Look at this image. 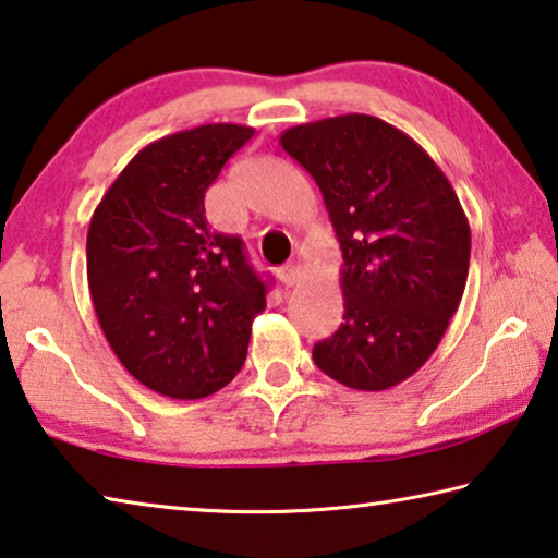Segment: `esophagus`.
Masks as SVG:
<instances>
[{
    "mask_svg": "<svg viewBox=\"0 0 558 558\" xmlns=\"http://www.w3.org/2000/svg\"><path fill=\"white\" fill-rule=\"evenodd\" d=\"M278 280H280L286 288L298 286V282L302 280L300 263H286V266H280V268H278Z\"/></svg>",
    "mask_w": 558,
    "mask_h": 558,
    "instance_id": "esophagus-1",
    "label": "esophagus"
}]
</instances>
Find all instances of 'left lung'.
Returning a JSON list of instances; mask_svg holds the SVG:
<instances>
[{"label": "left lung", "instance_id": "8db88e82", "mask_svg": "<svg viewBox=\"0 0 558 558\" xmlns=\"http://www.w3.org/2000/svg\"><path fill=\"white\" fill-rule=\"evenodd\" d=\"M280 145L317 182L344 260L342 325L315 364L349 389H391L436 352L465 290L456 189L405 132L362 112L290 128Z\"/></svg>", "mask_w": 558, "mask_h": 558}]
</instances>
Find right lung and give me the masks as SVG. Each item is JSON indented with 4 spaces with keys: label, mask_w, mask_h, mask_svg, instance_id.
<instances>
[{
    "label": "right lung",
    "mask_w": 558,
    "mask_h": 558,
    "mask_svg": "<svg viewBox=\"0 0 558 558\" xmlns=\"http://www.w3.org/2000/svg\"><path fill=\"white\" fill-rule=\"evenodd\" d=\"M253 128L211 122L130 159L93 211L88 288L120 364L169 399H204L241 372L268 282L239 235L209 229L204 194Z\"/></svg>",
    "instance_id": "right-lung-1"
}]
</instances>
